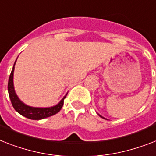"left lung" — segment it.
I'll use <instances>...</instances> for the list:
<instances>
[{"mask_svg":"<svg viewBox=\"0 0 156 156\" xmlns=\"http://www.w3.org/2000/svg\"><path fill=\"white\" fill-rule=\"evenodd\" d=\"M99 116H100V117H102V118H103V117H102V116H101V115H99ZM103 119H105V118H103Z\"/></svg>","mask_w":156,"mask_h":156,"instance_id":"obj_1","label":"left lung"}]
</instances>
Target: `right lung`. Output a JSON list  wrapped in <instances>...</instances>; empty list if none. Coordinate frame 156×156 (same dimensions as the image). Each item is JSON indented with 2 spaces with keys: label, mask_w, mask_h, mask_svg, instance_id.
<instances>
[{
  "label": "right lung",
  "mask_w": 156,
  "mask_h": 156,
  "mask_svg": "<svg viewBox=\"0 0 156 156\" xmlns=\"http://www.w3.org/2000/svg\"><path fill=\"white\" fill-rule=\"evenodd\" d=\"M15 65V63H14ZM13 70H14V66L12 67V71L9 75L8 82V91L9 95L10 100L12 102L13 108L18 112L20 115H23L25 117L30 119L39 120L45 119V118L50 117L52 115L58 113L61 111V109L64 104V99L66 95L62 99L59 103L53 107H48V108H36V107H31L26 106L20 101L17 96L16 95L13 88V82H12V77H13Z\"/></svg>",
  "instance_id": "add662e5"
}]
</instances>
